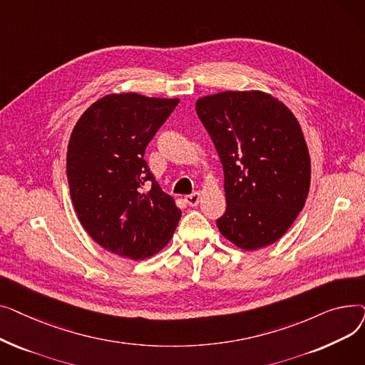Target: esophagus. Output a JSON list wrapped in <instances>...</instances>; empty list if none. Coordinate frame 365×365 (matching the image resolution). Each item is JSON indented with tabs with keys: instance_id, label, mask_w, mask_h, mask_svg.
Instances as JSON below:
<instances>
[{
	"instance_id": "obj_1",
	"label": "esophagus",
	"mask_w": 365,
	"mask_h": 365,
	"mask_svg": "<svg viewBox=\"0 0 365 365\" xmlns=\"http://www.w3.org/2000/svg\"><path fill=\"white\" fill-rule=\"evenodd\" d=\"M200 200H201L200 192H194V194H190V195H186V197H185V202H186L187 205H190V207H195V205L200 202Z\"/></svg>"
}]
</instances>
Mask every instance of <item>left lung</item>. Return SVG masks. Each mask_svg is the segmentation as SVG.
Here are the masks:
<instances>
[{
    "mask_svg": "<svg viewBox=\"0 0 365 365\" xmlns=\"http://www.w3.org/2000/svg\"><path fill=\"white\" fill-rule=\"evenodd\" d=\"M225 173L219 231L244 250L279 240L302 212L311 160L294 115L262 91H225L195 105Z\"/></svg>",
    "mask_w": 365,
    "mask_h": 365,
    "instance_id": "obj_1",
    "label": "left lung"
}]
</instances>
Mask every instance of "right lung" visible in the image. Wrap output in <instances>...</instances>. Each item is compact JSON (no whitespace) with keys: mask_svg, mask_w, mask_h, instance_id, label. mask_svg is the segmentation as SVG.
Instances as JSON below:
<instances>
[{"mask_svg":"<svg viewBox=\"0 0 365 365\" xmlns=\"http://www.w3.org/2000/svg\"><path fill=\"white\" fill-rule=\"evenodd\" d=\"M178 99L136 93L94 102L73 127L66 175L76 216L105 250L142 260L170 241L182 212L145 161Z\"/></svg>","mask_w":365,"mask_h":365,"instance_id":"1","label":"right lung"}]
</instances>
